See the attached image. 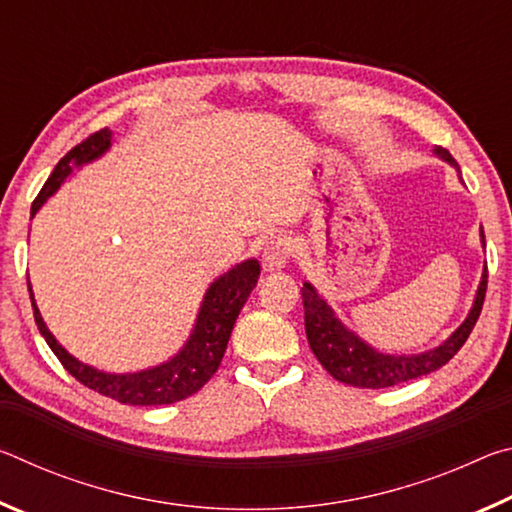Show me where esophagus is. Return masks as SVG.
<instances>
[{"label":"esophagus","instance_id":"1","mask_svg":"<svg viewBox=\"0 0 512 512\" xmlns=\"http://www.w3.org/2000/svg\"><path fill=\"white\" fill-rule=\"evenodd\" d=\"M289 255H291V244L287 237H273L268 244L264 246V253H262V266L264 271L268 273H275V271H282L284 266L289 262Z\"/></svg>","mask_w":512,"mask_h":512}]
</instances>
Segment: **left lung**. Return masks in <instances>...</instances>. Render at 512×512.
Listing matches in <instances>:
<instances>
[{"label":"left lung","instance_id":"obj_1","mask_svg":"<svg viewBox=\"0 0 512 512\" xmlns=\"http://www.w3.org/2000/svg\"><path fill=\"white\" fill-rule=\"evenodd\" d=\"M445 162L458 169L456 160L445 149H436ZM481 244L485 246V237L481 230ZM485 287H488V266L483 268L479 289L472 302V309L461 327L449 336L445 343L438 348L420 354H384L372 348L357 334L350 332L339 318H336L334 309L327 305L325 298L305 282L302 287V305H305V329L307 341L311 352L316 354L329 375L334 379L343 381V384L357 386V388H388L395 384H404V381L418 379L422 375L443 368L445 363L454 357V354L463 348L467 336L479 320L483 300H485Z\"/></svg>","mask_w":512,"mask_h":512}]
</instances>
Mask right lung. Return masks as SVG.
Instances as JSON below:
<instances>
[{
  "instance_id": "add662e5",
  "label": "right lung",
  "mask_w": 512,
  "mask_h": 512,
  "mask_svg": "<svg viewBox=\"0 0 512 512\" xmlns=\"http://www.w3.org/2000/svg\"><path fill=\"white\" fill-rule=\"evenodd\" d=\"M112 144V131L103 128L90 135L88 140L76 144L63 160L56 164V169L51 171L45 187L40 189L36 201L31 205V219L36 212L45 205L47 198L63 185V180L72 173V167H83L92 160L101 158L103 153L110 149ZM259 277V262L257 259H246V262L230 268L228 273H223L219 280H214L207 289L205 298L198 309L196 325L189 334L187 343L180 348L178 354H173L169 361L160 363V366L146 368L140 372H124V375H115V372H103L81 363L74 359L63 345H60L54 334L49 332L45 320L40 316V309L33 300L31 282V305H33V318L40 334L45 336L51 352L56 354L58 361L63 363L69 375L76 377L83 386L92 388L106 397H112L121 404H133V406H160V404H173L185 400V397L194 395L196 391L210 381V377L219 368V363L228 348L232 327L239 316L241 307L246 305L250 291L255 289Z\"/></svg>"
}]
</instances>
